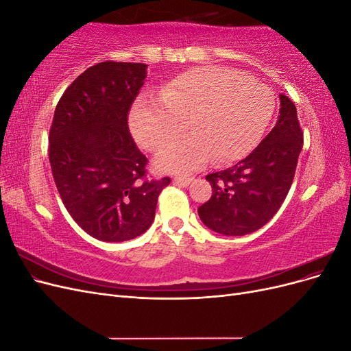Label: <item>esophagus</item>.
Masks as SVG:
<instances>
[{
    "label": "esophagus",
    "instance_id": "obj_1",
    "mask_svg": "<svg viewBox=\"0 0 351 351\" xmlns=\"http://www.w3.org/2000/svg\"><path fill=\"white\" fill-rule=\"evenodd\" d=\"M193 177H190V176H176L174 177V183H177V184H182V186H189L190 183L193 182Z\"/></svg>",
    "mask_w": 351,
    "mask_h": 351
}]
</instances>
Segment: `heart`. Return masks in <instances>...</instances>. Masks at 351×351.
<instances>
[{
  "label": "heart",
  "mask_w": 351,
  "mask_h": 351,
  "mask_svg": "<svg viewBox=\"0 0 351 351\" xmlns=\"http://www.w3.org/2000/svg\"><path fill=\"white\" fill-rule=\"evenodd\" d=\"M274 114L272 92L236 71L204 67L184 71L142 98L130 111V129L142 147L158 151L184 129L190 133L168 143L155 164L165 171H192L230 164L247 155Z\"/></svg>",
  "instance_id": "obj_1"
}]
</instances>
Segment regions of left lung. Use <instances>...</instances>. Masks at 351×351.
I'll return each mask as SVG.
<instances>
[{"mask_svg": "<svg viewBox=\"0 0 351 351\" xmlns=\"http://www.w3.org/2000/svg\"><path fill=\"white\" fill-rule=\"evenodd\" d=\"M280 119L258 147L206 180L212 196L197 208L204 224L224 236H244L277 214L295 174L303 132L290 98L280 97Z\"/></svg>", "mask_w": 351, "mask_h": 351, "instance_id": "obj_1", "label": "left lung"}]
</instances>
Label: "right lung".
I'll return each mask as SVG.
<instances>
[{
    "label": "right lung",
    "mask_w": 351,
    "mask_h": 351,
    "mask_svg": "<svg viewBox=\"0 0 351 351\" xmlns=\"http://www.w3.org/2000/svg\"><path fill=\"white\" fill-rule=\"evenodd\" d=\"M145 77L142 62L89 67L62 93L49 129V164L62 204L82 230L102 241L143 234L159 193L171 183L147 178V158L129 129Z\"/></svg>",
    "instance_id": "1"
}]
</instances>
